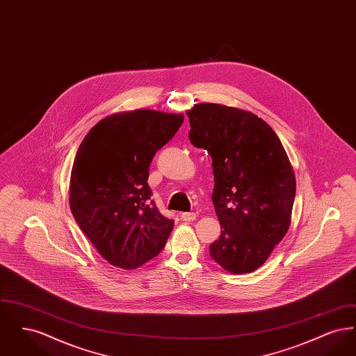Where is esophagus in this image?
<instances>
[{
  "mask_svg": "<svg viewBox=\"0 0 356 356\" xmlns=\"http://www.w3.org/2000/svg\"><path fill=\"white\" fill-rule=\"evenodd\" d=\"M180 218L184 221H193L196 219V213L195 212H184V213H181Z\"/></svg>",
  "mask_w": 356,
  "mask_h": 356,
  "instance_id": "34e87169",
  "label": "esophagus"
}]
</instances>
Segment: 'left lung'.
Here are the masks:
<instances>
[{
    "label": "left lung",
    "instance_id": "left-lung-1",
    "mask_svg": "<svg viewBox=\"0 0 356 356\" xmlns=\"http://www.w3.org/2000/svg\"><path fill=\"white\" fill-rule=\"evenodd\" d=\"M189 141L212 157L221 234L209 254L231 273L261 267L286 236L296 180L277 135L252 112L202 102L186 111Z\"/></svg>",
    "mask_w": 356,
    "mask_h": 356
}]
</instances>
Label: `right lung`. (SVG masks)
<instances>
[{
    "label": "right lung",
    "instance_id": "right-lung-1",
    "mask_svg": "<svg viewBox=\"0 0 356 356\" xmlns=\"http://www.w3.org/2000/svg\"><path fill=\"white\" fill-rule=\"evenodd\" d=\"M184 121L151 109L99 121L76 153L69 183L74 220L112 266L135 270L163 250L175 221L151 202L149 165Z\"/></svg>",
    "mask_w": 356,
    "mask_h": 356
}]
</instances>
